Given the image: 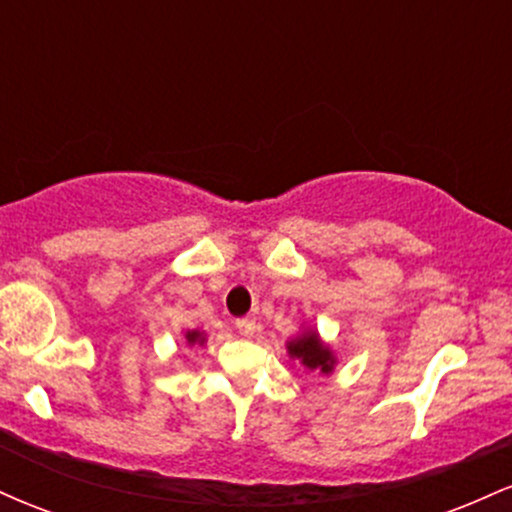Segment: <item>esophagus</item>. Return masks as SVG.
I'll list each match as a JSON object with an SVG mask.
<instances>
[{"mask_svg": "<svg viewBox=\"0 0 512 512\" xmlns=\"http://www.w3.org/2000/svg\"><path fill=\"white\" fill-rule=\"evenodd\" d=\"M236 330L243 334V337H252V334L257 332V322L252 320V317H238Z\"/></svg>", "mask_w": 512, "mask_h": 512, "instance_id": "esophagus-1", "label": "esophagus"}]
</instances>
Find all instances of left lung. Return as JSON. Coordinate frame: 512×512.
Masks as SVG:
<instances>
[{
  "label": "left lung",
  "mask_w": 512,
  "mask_h": 512,
  "mask_svg": "<svg viewBox=\"0 0 512 512\" xmlns=\"http://www.w3.org/2000/svg\"><path fill=\"white\" fill-rule=\"evenodd\" d=\"M289 354L301 358L303 366L310 370H320V373H330L334 366V358L325 344L320 342L315 332L303 334V337L293 339L289 344Z\"/></svg>",
  "instance_id": "obj_1"
}]
</instances>
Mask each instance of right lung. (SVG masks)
Listing matches in <instances>:
<instances>
[{"mask_svg":"<svg viewBox=\"0 0 512 512\" xmlns=\"http://www.w3.org/2000/svg\"><path fill=\"white\" fill-rule=\"evenodd\" d=\"M185 337H187V342H190V344H204V337L199 332H187Z\"/></svg>","mask_w":512,"mask_h":512,"instance_id":"obj_1","label":"right lung"}]
</instances>
